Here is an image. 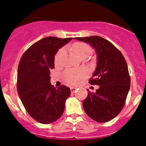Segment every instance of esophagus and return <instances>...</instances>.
Wrapping results in <instances>:
<instances>
[{
	"label": "esophagus",
	"instance_id": "esophagus-1",
	"mask_svg": "<svg viewBox=\"0 0 146 146\" xmlns=\"http://www.w3.org/2000/svg\"><path fill=\"white\" fill-rule=\"evenodd\" d=\"M76 90V87H71V88H70V92H71V93H73Z\"/></svg>",
	"mask_w": 146,
	"mask_h": 146
}]
</instances>
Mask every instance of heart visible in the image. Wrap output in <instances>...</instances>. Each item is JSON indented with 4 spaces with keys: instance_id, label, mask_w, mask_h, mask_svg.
I'll return each instance as SVG.
<instances>
[{
    "instance_id": "1",
    "label": "heart",
    "mask_w": 146,
    "mask_h": 146,
    "mask_svg": "<svg viewBox=\"0 0 146 146\" xmlns=\"http://www.w3.org/2000/svg\"><path fill=\"white\" fill-rule=\"evenodd\" d=\"M72 49L75 54L78 58L86 56L88 57L92 52V49L88 44L83 43V42H75L72 45ZM64 49L62 48L57 52L54 61L56 63L60 62L61 58L64 54ZM86 75V73L84 70H76V69H68L66 70L64 73V78L68 83L72 85L79 84L81 80L84 78Z\"/></svg>"
}]
</instances>
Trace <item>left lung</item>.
Listing matches in <instances>:
<instances>
[{
  "instance_id": "8db88e82",
  "label": "left lung",
  "mask_w": 146,
  "mask_h": 146,
  "mask_svg": "<svg viewBox=\"0 0 146 146\" xmlns=\"http://www.w3.org/2000/svg\"><path fill=\"white\" fill-rule=\"evenodd\" d=\"M95 50L96 67L89 83L99 86L96 93L88 90L83 102L86 114L98 122H107L118 115L125 105L130 78L125 58L111 42L99 36L76 37Z\"/></svg>"
}]
</instances>
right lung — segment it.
<instances>
[{
  "instance_id": "1",
  "label": "right lung",
  "mask_w": 146,
  "mask_h": 146,
  "mask_svg": "<svg viewBox=\"0 0 146 146\" xmlns=\"http://www.w3.org/2000/svg\"><path fill=\"white\" fill-rule=\"evenodd\" d=\"M73 38L47 36L32 44L21 57L17 71V92L27 112L42 124H50L63 114L70 90L50 84L54 55Z\"/></svg>"
}]
</instances>
